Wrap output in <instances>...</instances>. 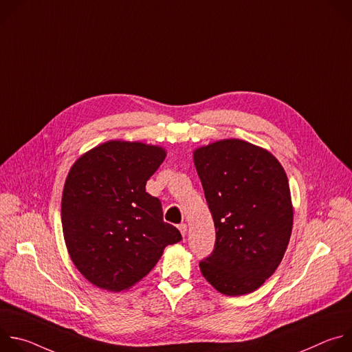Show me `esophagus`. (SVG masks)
<instances>
[{"mask_svg": "<svg viewBox=\"0 0 352 352\" xmlns=\"http://www.w3.org/2000/svg\"><path fill=\"white\" fill-rule=\"evenodd\" d=\"M178 230H179V232L182 234V236H185V235H186V231H188V227H186L185 223H182V224L178 226Z\"/></svg>", "mask_w": 352, "mask_h": 352, "instance_id": "34e87169", "label": "esophagus"}]
</instances>
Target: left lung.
I'll return each mask as SVG.
<instances>
[{"label": "left lung", "mask_w": 352, "mask_h": 352, "mask_svg": "<svg viewBox=\"0 0 352 352\" xmlns=\"http://www.w3.org/2000/svg\"><path fill=\"white\" fill-rule=\"evenodd\" d=\"M193 163L216 227L214 250L200 272L224 295L254 292L276 272L289 242L287 174L269 150L241 139L195 148Z\"/></svg>", "instance_id": "1"}]
</instances>
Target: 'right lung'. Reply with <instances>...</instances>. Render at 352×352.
Here are the masks:
<instances>
[{
	"label": "right lung",
	"mask_w": 352,
	"mask_h": 352,
	"mask_svg": "<svg viewBox=\"0 0 352 352\" xmlns=\"http://www.w3.org/2000/svg\"><path fill=\"white\" fill-rule=\"evenodd\" d=\"M166 156L162 146L109 140L72 164L61 200L63 232L71 261L93 285L129 289L167 245L182 239L164 223L160 200L146 192Z\"/></svg>",
	"instance_id": "1"
}]
</instances>
